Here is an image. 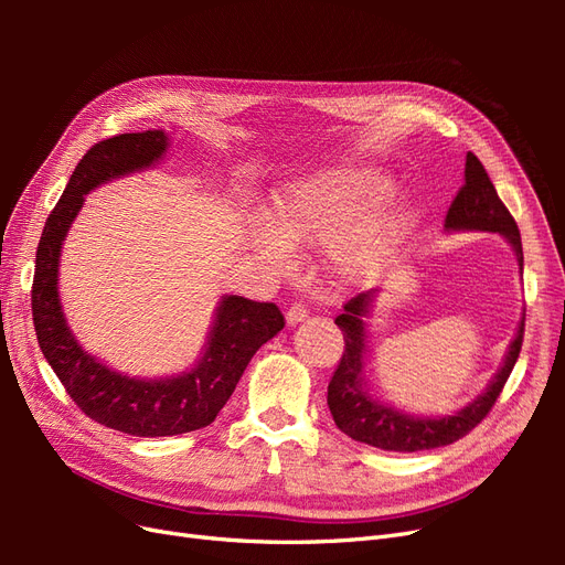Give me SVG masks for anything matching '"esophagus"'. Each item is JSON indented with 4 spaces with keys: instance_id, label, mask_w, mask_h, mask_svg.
<instances>
[{
    "instance_id": "obj_1",
    "label": "esophagus",
    "mask_w": 565,
    "mask_h": 565,
    "mask_svg": "<svg viewBox=\"0 0 565 565\" xmlns=\"http://www.w3.org/2000/svg\"><path fill=\"white\" fill-rule=\"evenodd\" d=\"M306 316H309V311H306L301 303L289 306L287 313H285V318H287V322H289V324H299V322H303V320H306Z\"/></svg>"
}]
</instances>
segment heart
<instances>
[{
  "instance_id": "obj_1",
  "label": "heart",
  "mask_w": 565,
  "mask_h": 565,
  "mask_svg": "<svg viewBox=\"0 0 565 565\" xmlns=\"http://www.w3.org/2000/svg\"><path fill=\"white\" fill-rule=\"evenodd\" d=\"M391 188L384 169L365 162L318 167L278 188L254 247L278 268L295 264V245L324 247L339 285H365L386 270L409 226L407 202Z\"/></svg>"
}]
</instances>
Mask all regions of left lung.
<instances>
[{
    "label": "left lung",
    "instance_id": "left-lung-1",
    "mask_svg": "<svg viewBox=\"0 0 565 565\" xmlns=\"http://www.w3.org/2000/svg\"><path fill=\"white\" fill-rule=\"evenodd\" d=\"M446 231H481L502 235L516 254L519 273H523V247L516 221L504 207L486 167L473 152H467L465 185L459 188L457 198L450 204L446 216ZM380 292L382 289H370V292L353 297L344 306V313L337 316L334 320L339 330L344 332V355H341L339 367L328 386V405L334 424L358 443H367V446L393 452H417L450 446V443L467 436L490 413L494 401H498L500 391L521 353L525 313L521 316L514 339L509 341L500 370L494 372V377L488 382L481 396H476L471 403L459 407L452 415H413L396 405L374 398L367 388V318L372 316L374 299H377Z\"/></svg>",
    "mask_w": 565,
    "mask_h": 565
}]
</instances>
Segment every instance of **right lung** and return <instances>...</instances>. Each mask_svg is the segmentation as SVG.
Returning <instances> with one entry per match:
<instances>
[{"instance_id": "right-lung-1", "label": "right lung", "mask_w": 565, "mask_h": 565, "mask_svg": "<svg viewBox=\"0 0 565 565\" xmlns=\"http://www.w3.org/2000/svg\"><path fill=\"white\" fill-rule=\"evenodd\" d=\"M172 141L164 129L119 134L98 141L79 160L49 214L32 280V320L51 370L84 415L129 436H177L210 426L241 382L252 355L285 328L276 303L237 295L216 301L212 328L191 370L172 377H129L84 349L63 313L61 252L84 195L113 179L156 167Z\"/></svg>"}]
</instances>
